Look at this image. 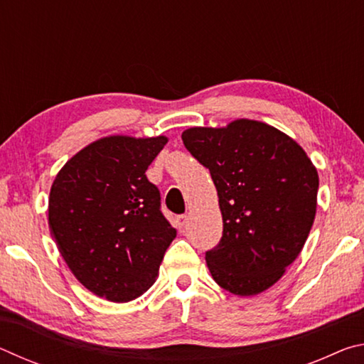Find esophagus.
<instances>
[{
    "mask_svg": "<svg viewBox=\"0 0 364 364\" xmlns=\"http://www.w3.org/2000/svg\"><path fill=\"white\" fill-rule=\"evenodd\" d=\"M175 223H176L178 230H183L184 225L188 223V217H186V215H178L176 220H175Z\"/></svg>",
    "mask_w": 364,
    "mask_h": 364,
    "instance_id": "esophagus-1",
    "label": "esophagus"
}]
</instances>
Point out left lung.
<instances>
[{"label": "left lung", "mask_w": 364, "mask_h": 364, "mask_svg": "<svg viewBox=\"0 0 364 364\" xmlns=\"http://www.w3.org/2000/svg\"><path fill=\"white\" fill-rule=\"evenodd\" d=\"M186 149L210 170L223 236L205 254L220 287L249 297L276 284L304 249L316 215L319 178L301 146L268 123L184 130Z\"/></svg>", "instance_id": "left-lung-1"}]
</instances>
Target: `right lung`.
I'll return each instance as SVG.
<instances>
[{"instance_id": "1", "label": "right lung", "mask_w": 364, "mask_h": 364, "mask_svg": "<svg viewBox=\"0 0 364 364\" xmlns=\"http://www.w3.org/2000/svg\"><path fill=\"white\" fill-rule=\"evenodd\" d=\"M167 143L162 134L96 139L54 178L49 230L73 276L97 297L130 301L156 282L176 230L146 170Z\"/></svg>"}]
</instances>
